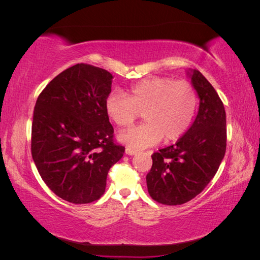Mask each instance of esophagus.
<instances>
[{"mask_svg": "<svg viewBox=\"0 0 260 260\" xmlns=\"http://www.w3.org/2000/svg\"><path fill=\"white\" fill-rule=\"evenodd\" d=\"M125 153H126V155H128V156H134L135 153H136V151L133 150V149H131V148H126L125 149Z\"/></svg>", "mask_w": 260, "mask_h": 260, "instance_id": "1", "label": "esophagus"}]
</instances>
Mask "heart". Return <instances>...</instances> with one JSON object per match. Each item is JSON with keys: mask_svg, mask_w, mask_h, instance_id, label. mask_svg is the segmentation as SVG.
<instances>
[{"mask_svg": "<svg viewBox=\"0 0 260 260\" xmlns=\"http://www.w3.org/2000/svg\"><path fill=\"white\" fill-rule=\"evenodd\" d=\"M108 117L119 127L131 126L143 113L144 124L120 133L132 149L152 147L164 139L174 142L186 134L197 110V94L188 81L151 77L132 85L128 96L112 91L104 102Z\"/></svg>", "mask_w": 260, "mask_h": 260, "instance_id": "obj_1", "label": "heart"}]
</instances>
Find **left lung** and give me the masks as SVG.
I'll return each mask as SVG.
<instances>
[{
	"instance_id": "obj_1",
	"label": "left lung",
	"mask_w": 260,
	"mask_h": 260,
	"mask_svg": "<svg viewBox=\"0 0 260 260\" xmlns=\"http://www.w3.org/2000/svg\"><path fill=\"white\" fill-rule=\"evenodd\" d=\"M187 76L199 96L195 120L174 146L152 157L147 187L158 203L179 205L192 200L213 179L226 152V112L212 85L197 70Z\"/></svg>"
}]
</instances>
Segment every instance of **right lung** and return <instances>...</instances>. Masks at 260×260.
Returning a JSON list of instances; mask_svg holds the SVG:
<instances>
[{
    "label": "right lung",
    "instance_id": "right-lung-1",
    "mask_svg": "<svg viewBox=\"0 0 260 260\" xmlns=\"http://www.w3.org/2000/svg\"><path fill=\"white\" fill-rule=\"evenodd\" d=\"M112 79L107 70L77 64L52 79L35 103L34 164L50 190L70 203L99 200L110 167L125 152L113 143L104 109Z\"/></svg>",
    "mask_w": 260,
    "mask_h": 260
}]
</instances>
